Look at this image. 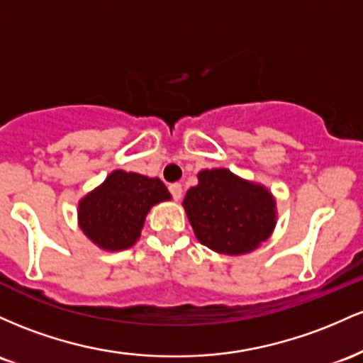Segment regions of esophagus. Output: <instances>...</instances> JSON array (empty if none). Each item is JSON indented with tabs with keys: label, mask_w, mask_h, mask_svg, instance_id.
Returning a JSON list of instances; mask_svg holds the SVG:
<instances>
[{
	"label": "esophagus",
	"mask_w": 363,
	"mask_h": 363,
	"mask_svg": "<svg viewBox=\"0 0 363 363\" xmlns=\"http://www.w3.org/2000/svg\"><path fill=\"white\" fill-rule=\"evenodd\" d=\"M169 192H171V195H173L174 201H180L182 192H183L180 183H171V185H169Z\"/></svg>",
	"instance_id": "1"
}]
</instances>
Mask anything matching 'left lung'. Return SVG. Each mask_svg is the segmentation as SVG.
I'll return each instance as SVG.
<instances>
[{
    "mask_svg": "<svg viewBox=\"0 0 363 363\" xmlns=\"http://www.w3.org/2000/svg\"><path fill=\"white\" fill-rule=\"evenodd\" d=\"M197 180L182 206L202 245L218 254L243 255L272 235L278 211L267 186L226 168L199 171Z\"/></svg>",
    "mask_w": 363,
    "mask_h": 363,
    "instance_id": "obj_1",
    "label": "left lung"
}]
</instances>
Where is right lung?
I'll return each mask as SVG.
<instances>
[{
	"label": "right lung",
	"instance_id": "1",
	"mask_svg": "<svg viewBox=\"0 0 363 363\" xmlns=\"http://www.w3.org/2000/svg\"><path fill=\"white\" fill-rule=\"evenodd\" d=\"M166 201L171 194L160 178L115 169L79 201V228L101 250H127L140 238L149 211Z\"/></svg>",
	"mask_w": 363,
	"mask_h": 363
}]
</instances>
